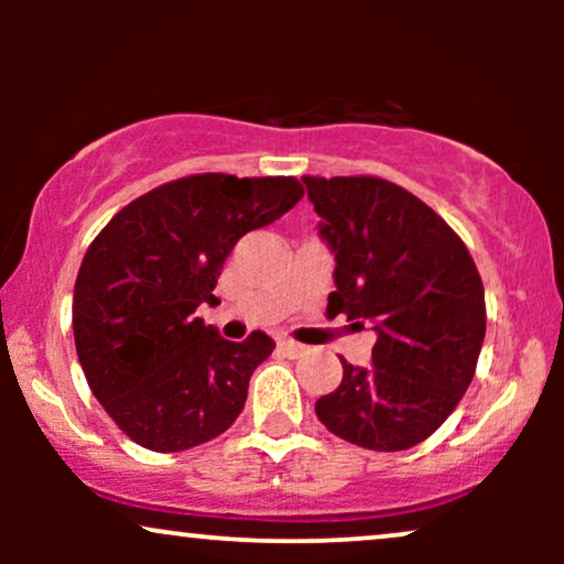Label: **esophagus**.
Here are the masks:
<instances>
[{
	"mask_svg": "<svg viewBox=\"0 0 564 564\" xmlns=\"http://www.w3.org/2000/svg\"><path fill=\"white\" fill-rule=\"evenodd\" d=\"M278 349H281L286 358H302V355L307 352L304 345H296V341H291V339H278Z\"/></svg>",
	"mask_w": 564,
	"mask_h": 564,
	"instance_id": "obj_1",
	"label": "esophagus"
}]
</instances>
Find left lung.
I'll use <instances>...</instances> for the list:
<instances>
[{
  "instance_id": "left-lung-1",
  "label": "left lung",
  "mask_w": 564,
  "mask_h": 564,
  "mask_svg": "<svg viewBox=\"0 0 564 564\" xmlns=\"http://www.w3.org/2000/svg\"><path fill=\"white\" fill-rule=\"evenodd\" d=\"M334 251L328 313L377 332L371 368L341 360V384L315 413L368 451H405L451 416L475 377L485 291L445 219L379 177H302Z\"/></svg>"
}]
</instances>
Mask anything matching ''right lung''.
<instances>
[{
  "label": "right lung",
  "mask_w": 564,
  "mask_h": 564,
  "mask_svg": "<svg viewBox=\"0 0 564 564\" xmlns=\"http://www.w3.org/2000/svg\"><path fill=\"white\" fill-rule=\"evenodd\" d=\"M304 196L294 177L193 174L134 198L84 254L74 341L89 390L148 451L177 453L223 435L243 411L264 332L228 341L196 318L246 232Z\"/></svg>",
  "instance_id": "right-lung-1"
}]
</instances>
